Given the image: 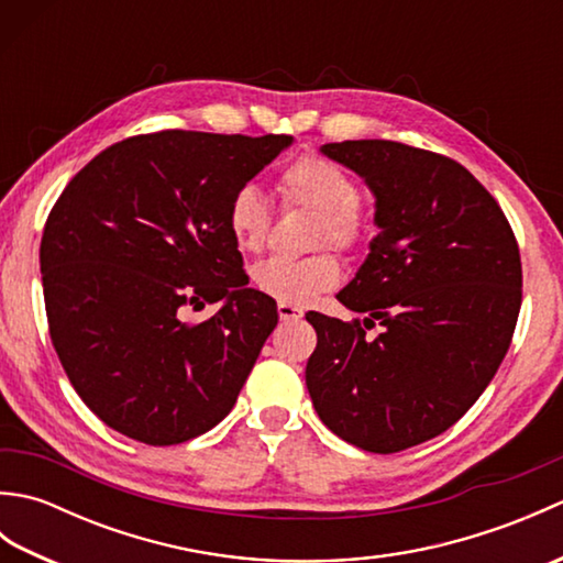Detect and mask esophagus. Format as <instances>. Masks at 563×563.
Returning a JSON list of instances; mask_svg holds the SVG:
<instances>
[{
  "label": "esophagus",
  "mask_w": 563,
  "mask_h": 563,
  "mask_svg": "<svg viewBox=\"0 0 563 563\" xmlns=\"http://www.w3.org/2000/svg\"><path fill=\"white\" fill-rule=\"evenodd\" d=\"M278 317H280V321H300V319L305 317V312H302L300 307L280 302V305H278Z\"/></svg>",
  "instance_id": "1"
}]
</instances>
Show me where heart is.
<instances>
[{
  "instance_id": "1",
  "label": "heart",
  "mask_w": 563,
  "mask_h": 563,
  "mask_svg": "<svg viewBox=\"0 0 563 563\" xmlns=\"http://www.w3.org/2000/svg\"><path fill=\"white\" fill-rule=\"evenodd\" d=\"M278 194L285 208H309L317 212L312 246L357 251L369 234V212L353 174L341 164L305 154L285 166L278 176ZM273 212L268 198L256 186L234 190L227 206V230L244 254H256L268 242ZM341 263L331 251L307 258L273 256L251 268V283L263 295L285 305H309L317 295L336 288Z\"/></svg>"
}]
</instances>
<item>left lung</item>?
Returning a JSON list of instances; mask_svg holds the SVG:
<instances>
[{
	"instance_id": "8db88e82",
	"label": "left lung",
	"mask_w": 563,
	"mask_h": 563,
	"mask_svg": "<svg viewBox=\"0 0 563 563\" xmlns=\"http://www.w3.org/2000/svg\"><path fill=\"white\" fill-rule=\"evenodd\" d=\"M321 152L365 178L379 234L339 292L367 319L309 312L305 379L321 421L367 452H399L457 423L494 379L522 302L520 249L496 198L450 157L391 140ZM377 320L386 331L367 340Z\"/></svg>"
}]
</instances>
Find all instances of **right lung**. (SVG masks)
Instances as JSON below:
<instances>
[{"label": "right lung", "mask_w": 563, "mask_h": 563, "mask_svg": "<svg viewBox=\"0 0 563 563\" xmlns=\"http://www.w3.org/2000/svg\"><path fill=\"white\" fill-rule=\"evenodd\" d=\"M290 135L162 130L115 142L47 214L41 273L55 353L81 401L145 445H178L232 411L278 324L246 288L227 206ZM223 307L202 322L188 308Z\"/></svg>", "instance_id": "1"}]
</instances>
